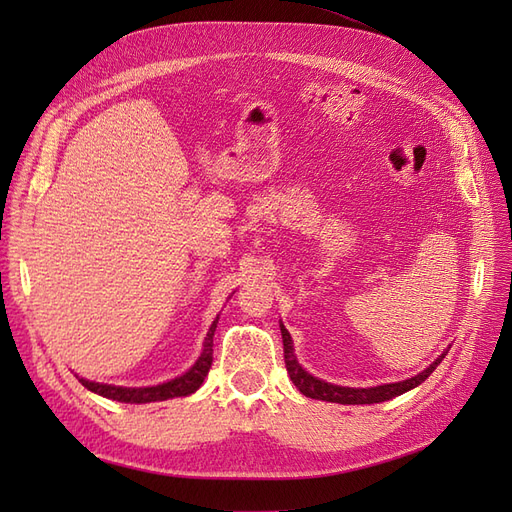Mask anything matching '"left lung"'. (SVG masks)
<instances>
[{"label":"left lung","instance_id":"1","mask_svg":"<svg viewBox=\"0 0 512 512\" xmlns=\"http://www.w3.org/2000/svg\"><path fill=\"white\" fill-rule=\"evenodd\" d=\"M280 331H282V339H284V361H286V369L288 376L294 382V386L305 395L312 399H322V401H331V404H344V406H363V404H382V401H389L397 395H404L412 389H416L418 384H423L436 369L442 359L446 356L448 350H444L436 361H433L427 369H423L421 374H416L408 380L401 382H391V384H378V386H367V389H354V386H339V384H331L327 380H320L316 376L309 374L301 367V363L297 361V354H294V346H292V337L288 333V329L280 322Z\"/></svg>","mask_w":512,"mask_h":512}]
</instances>
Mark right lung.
<instances>
[{"label":"right lung","mask_w":512,"mask_h":512,"mask_svg":"<svg viewBox=\"0 0 512 512\" xmlns=\"http://www.w3.org/2000/svg\"><path fill=\"white\" fill-rule=\"evenodd\" d=\"M220 316H215L213 324L207 331V337L203 342V352L196 359V363L185 371V374L162 382V384H153V386H115V384H104V382H94V380H85L79 378V382L85 386L87 391L102 395L106 399L121 401V404H151V401H166V399H175V397H188L194 391L200 389V384L205 382L211 363H213V335L215 327H218Z\"/></svg>","instance_id":"right-lung-1"}]
</instances>
